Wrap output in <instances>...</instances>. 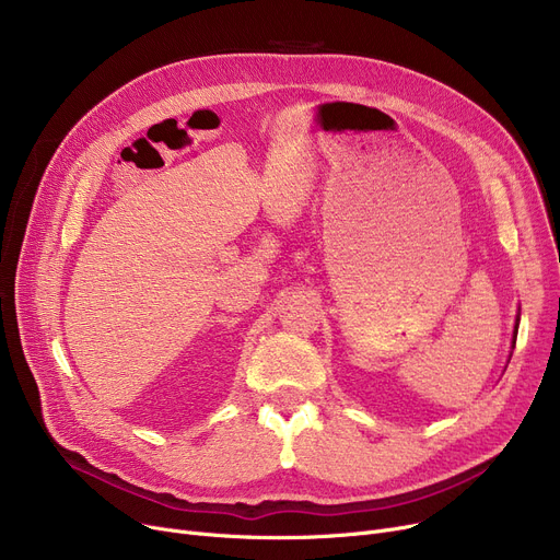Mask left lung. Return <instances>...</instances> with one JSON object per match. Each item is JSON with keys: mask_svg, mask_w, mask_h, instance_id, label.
Instances as JSON below:
<instances>
[{"mask_svg": "<svg viewBox=\"0 0 560 560\" xmlns=\"http://www.w3.org/2000/svg\"><path fill=\"white\" fill-rule=\"evenodd\" d=\"M517 327H520V313L515 317V331H513V347H515V338H517Z\"/></svg>", "mask_w": 560, "mask_h": 560, "instance_id": "8db88e82", "label": "left lung"}]
</instances>
